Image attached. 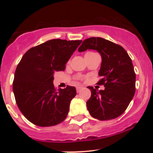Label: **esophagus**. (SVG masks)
Instances as JSON below:
<instances>
[{"label": "esophagus", "mask_w": 153, "mask_h": 153, "mask_svg": "<svg viewBox=\"0 0 153 153\" xmlns=\"http://www.w3.org/2000/svg\"><path fill=\"white\" fill-rule=\"evenodd\" d=\"M82 86H78V87L76 88V91H77V92L79 93V92H80V91L82 90Z\"/></svg>", "instance_id": "esophagus-1"}]
</instances>
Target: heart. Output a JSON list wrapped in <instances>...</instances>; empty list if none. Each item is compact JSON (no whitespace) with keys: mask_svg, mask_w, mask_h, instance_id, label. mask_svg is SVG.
<instances>
[{"mask_svg":"<svg viewBox=\"0 0 153 153\" xmlns=\"http://www.w3.org/2000/svg\"><path fill=\"white\" fill-rule=\"evenodd\" d=\"M92 54H96V53H94V52H87L86 54H85V55H92Z\"/></svg>","mask_w":153,"mask_h":153,"instance_id":"b5f03b06","label":"heart"}]
</instances>
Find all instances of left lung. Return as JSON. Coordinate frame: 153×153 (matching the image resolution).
Returning <instances> with one entry per match:
<instances>
[{
    "label": "left lung",
    "instance_id": "left-lung-1",
    "mask_svg": "<svg viewBox=\"0 0 153 153\" xmlns=\"http://www.w3.org/2000/svg\"><path fill=\"white\" fill-rule=\"evenodd\" d=\"M87 50H96L101 54L99 75L101 78L97 84L105 87L101 91L87 87L91 91L86 102L88 110L94 118L101 121L117 118L125 111L135 93L136 75L131 59L122 46L101 37L84 40L78 52Z\"/></svg>",
    "mask_w": 153,
    "mask_h": 153
}]
</instances>
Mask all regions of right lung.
<instances>
[{
	"label": "right lung",
	"instance_id": "add662e5",
	"mask_svg": "<svg viewBox=\"0 0 153 153\" xmlns=\"http://www.w3.org/2000/svg\"><path fill=\"white\" fill-rule=\"evenodd\" d=\"M81 40L52 39L29 49L17 65L13 91L19 110L29 122L39 127L57 125L65 119L74 86L56 90L54 73L65 65Z\"/></svg>",
	"mask_w": 153,
	"mask_h": 153
}]
</instances>
